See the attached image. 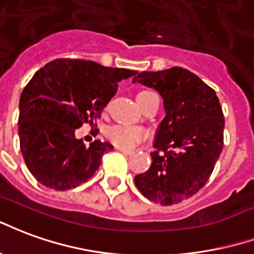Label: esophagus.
Wrapping results in <instances>:
<instances>
[{"mask_svg": "<svg viewBox=\"0 0 254 254\" xmlns=\"http://www.w3.org/2000/svg\"><path fill=\"white\" fill-rule=\"evenodd\" d=\"M115 149L118 150V151H120V153H123V154L126 155H131V154H134V151L132 150H126V149H122V147H119V146H116Z\"/></svg>", "mask_w": 254, "mask_h": 254, "instance_id": "1", "label": "esophagus"}]
</instances>
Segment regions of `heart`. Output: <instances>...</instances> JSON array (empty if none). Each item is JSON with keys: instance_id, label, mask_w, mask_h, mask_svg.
Masks as SVG:
<instances>
[{"instance_id": "heart-1", "label": "heart", "mask_w": 254, "mask_h": 254, "mask_svg": "<svg viewBox=\"0 0 254 254\" xmlns=\"http://www.w3.org/2000/svg\"><path fill=\"white\" fill-rule=\"evenodd\" d=\"M149 93H154L150 90H143L136 96V99H139L142 96ZM105 135L114 145L119 146L122 149H132L135 145H138L140 140L146 136L145 129L142 127H136V126H111L107 128Z\"/></svg>"}]
</instances>
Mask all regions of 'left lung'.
Segmentation results:
<instances>
[{
	"mask_svg": "<svg viewBox=\"0 0 254 254\" xmlns=\"http://www.w3.org/2000/svg\"><path fill=\"white\" fill-rule=\"evenodd\" d=\"M132 82L155 89L166 114L155 131L153 162L135 176V186L161 205L181 203L204 187L223 149L219 99L214 89L183 67L142 71Z\"/></svg>",
	"mask_w": 254,
	"mask_h": 254,
	"instance_id": "obj_1",
	"label": "left lung"
}]
</instances>
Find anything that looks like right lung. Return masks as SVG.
<instances>
[{"instance_id":"right-lung-1","label":"right lung","mask_w":254,"mask_h":254,"mask_svg":"<svg viewBox=\"0 0 254 254\" xmlns=\"http://www.w3.org/2000/svg\"><path fill=\"white\" fill-rule=\"evenodd\" d=\"M136 73L84 59H55L35 73L20 97L18 136L27 168L40 184L71 190L96 173L114 146L94 140L86 147L75 129L93 125L120 81Z\"/></svg>"}]
</instances>
